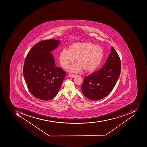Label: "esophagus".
Masks as SVG:
<instances>
[{"mask_svg":"<svg viewBox=\"0 0 147 147\" xmlns=\"http://www.w3.org/2000/svg\"><path fill=\"white\" fill-rule=\"evenodd\" d=\"M77 75H74V74H70L69 75V77H71V78H74V77H76L77 76Z\"/></svg>","mask_w":147,"mask_h":147,"instance_id":"esophagus-1","label":"esophagus"}]
</instances>
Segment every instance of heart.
Segmentation results:
<instances>
[{"mask_svg":"<svg viewBox=\"0 0 147 147\" xmlns=\"http://www.w3.org/2000/svg\"><path fill=\"white\" fill-rule=\"evenodd\" d=\"M102 56L103 50L100 46L90 43H78L71 46L70 50L63 49L59 55V62L63 68L67 69L76 58L78 63L71 67V71L80 72L84 68L91 71L99 64Z\"/></svg>","mask_w":147,"mask_h":147,"instance_id":"1","label":"heart"}]
</instances>
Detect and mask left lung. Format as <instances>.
<instances>
[{
  "label": "left lung",
  "instance_id": "obj_1",
  "mask_svg": "<svg viewBox=\"0 0 147 147\" xmlns=\"http://www.w3.org/2000/svg\"><path fill=\"white\" fill-rule=\"evenodd\" d=\"M121 60L113 47L105 64L101 69L84 79L83 94L92 100L103 99L112 91L119 77Z\"/></svg>",
  "mask_w": 147,
  "mask_h": 147
}]
</instances>
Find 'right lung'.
<instances>
[{
	"label": "right lung",
	"mask_w": 147,
	"mask_h": 147,
	"mask_svg": "<svg viewBox=\"0 0 147 147\" xmlns=\"http://www.w3.org/2000/svg\"><path fill=\"white\" fill-rule=\"evenodd\" d=\"M59 40H41L28 52L25 59L23 74L27 85L32 95L44 100L56 96L66 73L56 67L51 52L58 47Z\"/></svg>",
	"instance_id": "add662e5"
}]
</instances>
